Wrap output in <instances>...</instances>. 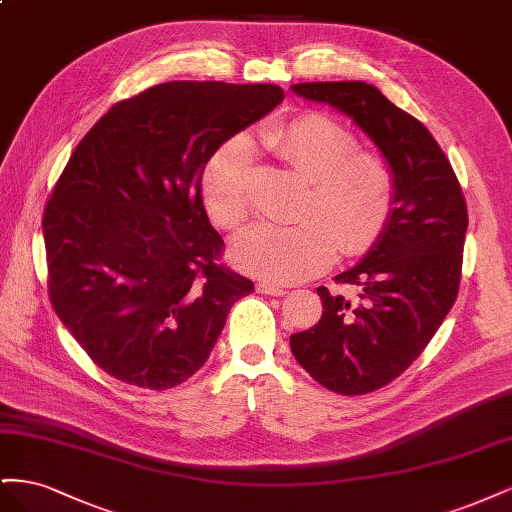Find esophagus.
<instances>
[{"mask_svg":"<svg viewBox=\"0 0 512 512\" xmlns=\"http://www.w3.org/2000/svg\"><path fill=\"white\" fill-rule=\"evenodd\" d=\"M258 292H262V294H271V297H284V294H286V288H282V286H275V284H271V282H260V284H258Z\"/></svg>","mask_w":512,"mask_h":512,"instance_id":"34e87169","label":"esophagus"}]
</instances>
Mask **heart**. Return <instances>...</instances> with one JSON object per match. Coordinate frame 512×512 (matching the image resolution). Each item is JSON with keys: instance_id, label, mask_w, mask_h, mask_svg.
Segmentation results:
<instances>
[{"instance_id": "1", "label": "heart", "mask_w": 512, "mask_h": 512, "mask_svg": "<svg viewBox=\"0 0 512 512\" xmlns=\"http://www.w3.org/2000/svg\"><path fill=\"white\" fill-rule=\"evenodd\" d=\"M260 145L309 179L297 209L299 222H260L232 243V260L271 282H299L316 275L335 252L361 254L378 239L395 200L391 164L374 151H359L354 134L327 115L309 113L262 128ZM256 156L247 138L218 147L203 170L200 188L207 211L222 228H239L254 209Z\"/></svg>"}]
</instances>
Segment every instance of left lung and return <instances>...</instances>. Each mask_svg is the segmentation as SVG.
Wrapping results in <instances>:
<instances>
[{
	"label": "left lung",
	"mask_w": 512,
	"mask_h": 512,
	"mask_svg": "<svg viewBox=\"0 0 512 512\" xmlns=\"http://www.w3.org/2000/svg\"><path fill=\"white\" fill-rule=\"evenodd\" d=\"M292 91L352 117L391 164L395 200L367 256L320 286L322 318L290 335L299 365L324 389L365 395L412 365L451 312L461 280L468 207L455 170L421 121L363 81L299 83Z\"/></svg>",
	"instance_id": "1"
}]
</instances>
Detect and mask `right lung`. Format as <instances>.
<instances>
[{
    "label": "right lung",
    "instance_id": "obj_1",
    "mask_svg": "<svg viewBox=\"0 0 512 512\" xmlns=\"http://www.w3.org/2000/svg\"><path fill=\"white\" fill-rule=\"evenodd\" d=\"M282 100L277 85L162 83L117 102L72 151L42 218L49 297L108 376L173 389L254 292L220 262L200 179L220 145Z\"/></svg>",
    "mask_w": 512,
    "mask_h": 512
}]
</instances>
